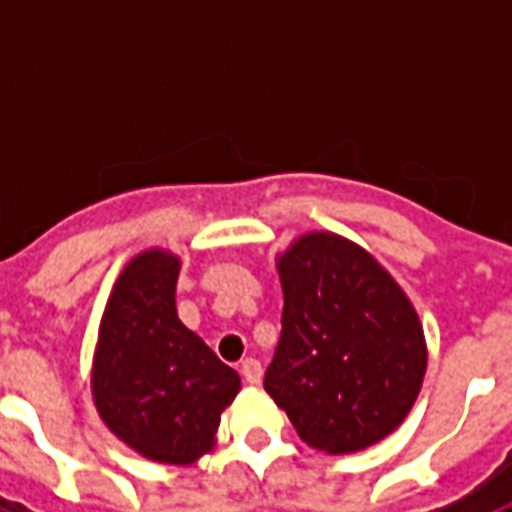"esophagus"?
Wrapping results in <instances>:
<instances>
[{"mask_svg":"<svg viewBox=\"0 0 512 512\" xmlns=\"http://www.w3.org/2000/svg\"><path fill=\"white\" fill-rule=\"evenodd\" d=\"M241 376H244L246 384H260V378H263V365L249 356V359L241 362Z\"/></svg>","mask_w":512,"mask_h":512,"instance_id":"obj_1","label":"esophagus"}]
</instances>
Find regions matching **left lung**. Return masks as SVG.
Wrapping results in <instances>:
<instances>
[{
	"label": "left lung",
	"mask_w": 512,
	"mask_h": 512,
	"mask_svg": "<svg viewBox=\"0 0 512 512\" xmlns=\"http://www.w3.org/2000/svg\"><path fill=\"white\" fill-rule=\"evenodd\" d=\"M282 332L263 386L310 447L356 452L406 419L428 365L406 293L365 249L310 233L279 260Z\"/></svg>",
	"instance_id": "1"
}]
</instances>
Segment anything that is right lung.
<instances>
[{
	"label": "right lung",
	"instance_id": "right-lung-1",
	"mask_svg": "<svg viewBox=\"0 0 512 512\" xmlns=\"http://www.w3.org/2000/svg\"><path fill=\"white\" fill-rule=\"evenodd\" d=\"M178 257L128 263L101 321L93 397L109 430L158 463H191L211 447L241 378L178 321Z\"/></svg>",
	"mask_w": 512,
	"mask_h": 512
}]
</instances>
